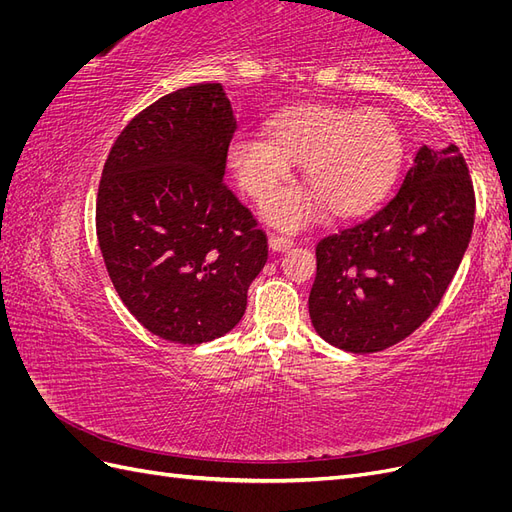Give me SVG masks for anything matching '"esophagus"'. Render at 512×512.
Returning a JSON list of instances; mask_svg holds the SVG:
<instances>
[{
	"label": "esophagus",
	"instance_id": "34e87169",
	"mask_svg": "<svg viewBox=\"0 0 512 512\" xmlns=\"http://www.w3.org/2000/svg\"><path fill=\"white\" fill-rule=\"evenodd\" d=\"M294 245V239H290V237H286V235H271L269 237V247L273 252H284V250H288V247H292Z\"/></svg>",
	"mask_w": 512,
	"mask_h": 512
}]
</instances>
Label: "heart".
I'll list each match as a JSON object with an SVG mask.
<instances>
[{"label": "heart", "mask_w": 512, "mask_h": 512, "mask_svg": "<svg viewBox=\"0 0 512 512\" xmlns=\"http://www.w3.org/2000/svg\"><path fill=\"white\" fill-rule=\"evenodd\" d=\"M269 141L237 134L228 164L241 188L267 200L303 164L308 190H286L269 200L267 215L282 226L314 220L322 203L335 215L369 209L393 183L404 145L395 121L380 111L297 106L269 121Z\"/></svg>", "instance_id": "1"}]
</instances>
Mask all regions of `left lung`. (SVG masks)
<instances>
[{
  "label": "left lung",
  "mask_w": 512,
  "mask_h": 512,
  "mask_svg": "<svg viewBox=\"0 0 512 512\" xmlns=\"http://www.w3.org/2000/svg\"><path fill=\"white\" fill-rule=\"evenodd\" d=\"M474 211L459 147L418 149L399 190L376 213L316 243L309 316L318 335L354 354L412 335L453 282Z\"/></svg>",
  "instance_id": "1"
}]
</instances>
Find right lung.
<instances>
[{
  "instance_id": "add662e5",
  "label": "right lung",
  "mask_w": 512,
  "mask_h": 512,
  "mask_svg": "<svg viewBox=\"0 0 512 512\" xmlns=\"http://www.w3.org/2000/svg\"><path fill=\"white\" fill-rule=\"evenodd\" d=\"M235 130L222 85H190L138 113L102 168L108 277L147 331L181 346L235 327L267 262V235L222 179Z\"/></svg>"
}]
</instances>
